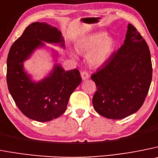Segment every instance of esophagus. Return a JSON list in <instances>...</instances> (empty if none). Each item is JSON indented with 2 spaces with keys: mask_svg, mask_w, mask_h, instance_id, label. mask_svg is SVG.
I'll list each match as a JSON object with an SVG mask.
<instances>
[{
  "mask_svg": "<svg viewBox=\"0 0 158 158\" xmlns=\"http://www.w3.org/2000/svg\"><path fill=\"white\" fill-rule=\"evenodd\" d=\"M81 76L82 79L85 81V80H87V79H89L90 75H89V73L87 71H82L81 73Z\"/></svg>",
  "mask_w": 158,
  "mask_h": 158,
  "instance_id": "esophagus-1",
  "label": "esophagus"
}]
</instances>
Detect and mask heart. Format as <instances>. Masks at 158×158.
<instances>
[{
  "instance_id": "obj_1",
  "label": "heart",
  "mask_w": 158,
  "mask_h": 158,
  "mask_svg": "<svg viewBox=\"0 0 158 158\" xmlns=\"http://www.w3.org/2000/svg\"><path fill=\"white\" fill-rule=\"evenodd\" d=\"M115 41L106 37V33L99 32L81 39L77 44V50L81 53H89V63L92 66H101L108 60L115 48Z\"/></svg>"
}]
</instances>
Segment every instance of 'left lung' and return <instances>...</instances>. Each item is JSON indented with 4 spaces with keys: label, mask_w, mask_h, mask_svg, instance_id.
I'll return each mask as SVG.
<instances>
[{
    "label": "left lung",
    "mask_w": 158,
    "mask_h": 158,
    "mask_svg": "<svg viewBox=\"0 0 158 158\" xmlns=\"http://www.w3.org/2000/svg\"><path fill=\"white\" fill-rule=\"evenodd\" d=\"M150 52L134 26L128 24L123 45L91 76L97 90L95 111L109 119H122L139 110L152 80Z\"/></svg>",
    "instance_id": "obj_1"
}]
</instances>
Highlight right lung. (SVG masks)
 <instances>
[{"instance_id": "right-lung-1", "label": "right lung", "mask_w": 158, "mask_h": 158, "mask_svg": "<svg viewBox=\"0 0 158 158\" xmlns=\"http://www.w3.org/2000/svg\"><path fill=\"white\" fill-rule=\"evenodd\" d=\"M44 42L64 48V40L57 28L45 23H31L13 43L7 59V84L12 99L26 117L39 122L59 118L66 111L69 96L81 82L77 69L65 71L55 65L48 77L38 82L31 81L24 71L23 62Z\"/></svg>"}]
</instances>
